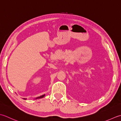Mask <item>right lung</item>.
<instances>
[{
    "label": "right lung",
    "instance_id": "1",
    "mask_svg": "<svg viewBox=\"0 0 121 121\" xmlns=\"http://www.w3.org/2000/svg\"><path fill=\"white\" fill-rule=\"evenodd\" d=\"M44 95H42V96H40V97L36 98V99H39V98H43V97H44ZM23 99H24V100H26V98H23Z\"/></svg>",
    "mask_w": 121,
    "mask_h": 121
}]
</instances>
